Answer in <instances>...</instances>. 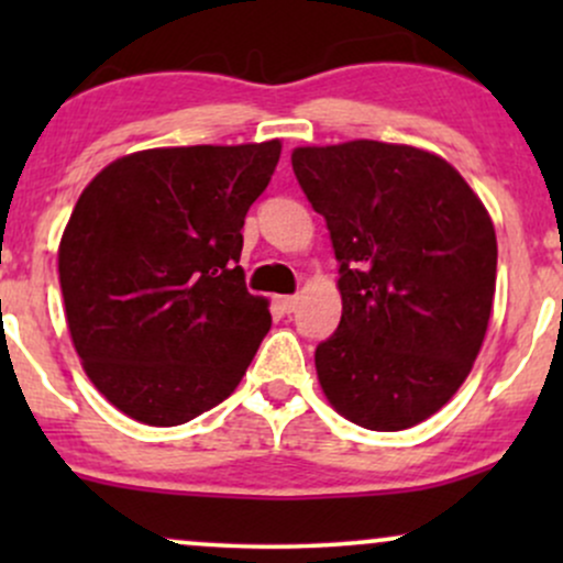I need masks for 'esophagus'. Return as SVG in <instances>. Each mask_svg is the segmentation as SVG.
I'll return each instance as SVG.
<instances>
[{"mask_svg":"<svg viewBox=\"0 0 563 563\" xmlns=\"http://www.w3.org/2000/svg\"><path fill=\"white\" fill-rule=\"evenodd\" d=\"M277 301H280V307H283V312H294V309H296V303H299V299H296V296H280V299H277Z\"/></svg>","mask_w":563,"mask_h":563,"instance_id":"34e87169","label":"esophagus"}]
</instances>
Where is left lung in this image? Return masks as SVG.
<instances>
[{
	"label": "left lung",
	"mask_w": 563,
	"mask_h": 563,
	"mask_svg": "<svg viewBox=\"0 0 563 563\" xmlns=\"http://www.w3.org/2000/svg\"><path fill=\"white\" fill-rule=\"evenodd\" d=\"M290 164L341 275V322L314 349L322 391L363 429H410L450 402L482 349L493 219L448 161L410 145L296 147Z\"/></svg>",
	"instance_id": "obj_1"
}]
</instances>
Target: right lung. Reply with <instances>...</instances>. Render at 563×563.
<instances>
[{
  "instance_id": "1",
  "label": "right lung",
  "mask_w": 563,
  "mask_h": 563,
  "mask_svg": "<svg viewBox=\"0 0 563 563\" xmlns=\"http://www.w3.org/2000/svg\"><path fill=\"white\" fill-rule=\"evenodd\" d=\"M280 142L156 147L84 187L57 251L68 331L97 391L179 426L228 399L269 331L241 269L243 222Z\"/></svg>"
}]
</instances>
